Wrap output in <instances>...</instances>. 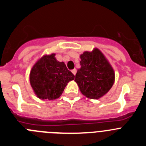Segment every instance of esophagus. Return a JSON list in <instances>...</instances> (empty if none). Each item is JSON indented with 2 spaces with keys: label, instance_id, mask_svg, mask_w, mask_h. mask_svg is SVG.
Segmentation results:
<instances>
[{
  "label": "esophagus",
  "instance_id": "obj_1",
  "mask_svg": "<svg viewBox=\"0 0 146 146\" xmlns=\"http://www.w3.org/2000/svg\"><path fill=\"white\" fill-rule=\"evenodd\" d=\"M72 73H73V74H74V75H75L76 73H77V70H76L75 69H72Z\"/></svg>",
  "mask_w": 146,
  "mask_h": 146
}]
</instances>
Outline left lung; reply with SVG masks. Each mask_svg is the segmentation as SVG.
Masks as SVG:
<instances>
[{
	"label": "left lung",
	"mask_w": 146,
	"mask_h": 146,
	"mask_svg": "<svg viewBox=\"0 0 146 146\" xmlns=\"http://www.w3.org/2000/svg\"><path fill=\"white\" fill-rule=\"evenodd\" d=\"M81 67L75 81L81 93L89 99H98L106 94L115 82V73L102 52L95 48L80 55Z\"/></svg>",
	"instance_id": "obj_1"
}]
</instances>
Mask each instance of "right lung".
<instances>
[{
  "instance_id": "1",
  "label": "right lung",
  "mask_w": 146,
  "mask_h": 146,
  "mask_svg": "<svg viewBox=\"0 0 146 146\" xmlns=\"http://www.w3.org/2000/svg\"><path fill=\"white\" fill-rule=\"evenodd\" d=\"M55 54L44 55L32 67L30 83L39 99L53 100L61 96L69 81L74 75L66 68L64 62L55 58Z\"/></svg>"
}]
</instances>
